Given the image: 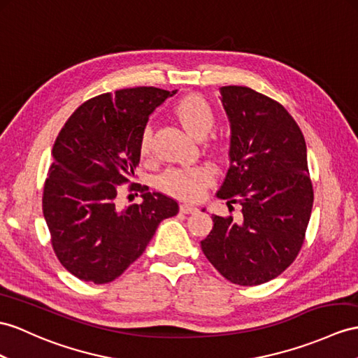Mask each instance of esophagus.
Masks as SVG:
<instances>
[{
  "mask_svg": "<svg viewBox=\"0 0 358 358\" xmlns=\"http://www.w3.org/2000/svg\"><path fill=\"white\" fill-rule=\"evenodd\" d=\"M180 211L184 214H193L197 211V206L193 203H188V202H182L180 203Z\"/></svg>",
  "mask_w": 358,
  "mask_h": 358,
  "instance_id": "obj_1",
  "label": "esophagus"
}]
</instances>
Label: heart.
<instances>
[{"label": "heart", "instance_id": "1", "mask_svg": "<svg viewBox=\"0 0 358 358\" xmlns=\"http://www.w3.org/2000/svg\"><path fill=\"white\" fill-rule=\"evenodd\" d=\"M174 117L184 126L191 135L197 138H203L208 135L215 123V115L209 103L199 97V95H188L180 99L173 108ZM152 136L153 130L147 126L143 130L141 149L143 156H149L152 153ZM214 179V171L208 165H196V167H178L165 171L159 184L164 191L180 199L196 200L205 194V189L209 187Z\"/></svg>", "mask_w": 358, "mask_h": 358}]
</instances>
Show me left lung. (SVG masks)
<instances>
[{"label": "left lung", "instance_id": "1", "mask_svg": "<svg viewBox=\"0 0 358 358\" xmlns=\"http://www.w3.org/2000/svg\"><path fill=\"white\" fill-rule=\"evenodd\" d=\"M231 121V165L217 197L241 217L213 215L200 246L226 280L259 285L298 257L313 208L307 145L282 104L246 86L220 88Z\"/></svg>", "mask_w": 358, "mask_h": 358}]
</instances>
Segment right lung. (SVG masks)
<instances>
[{"mask_svg": "<svg viewBox=\"0 0 358 358\" xmlns=\"http://www.w3.org/2000/svg\"><path fill=\"white\" fill-rule=\"evenodd\" d=\"M174 94L153 86L101 94L78 106L59 132L42 211L57 259L78 280H117L143 255L159 223L179 213L176 200L149 187H129L141 191V203L118 200L120 185L135 176L150 113Z\"/></svg>", "mask_w": 358, "mask_h": 358, "instance_id": "obj_1", "label": "right lung"}]
</instances>
